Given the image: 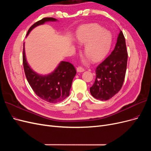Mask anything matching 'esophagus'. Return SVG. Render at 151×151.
Instances as JSON below:
<instances>
[{"label":"esophagus","mask_w":151,"mask_h":151,"mask_svg":"<svg viewBox=\"0 0 151 151\" xmlns=\"http://www.w3.org/2000/svg\"><path fill=\"white\" fill-rule=\"evenodd\" d=\"M76 71H77V72L81 73V72H83L85 71V70H84V68H83L82 67L79 66V67H78L77 68H76Z\"/></svg>","instance_id":"1"}]
</instances>
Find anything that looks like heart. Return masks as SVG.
<instances>
[{"instance_id":"1","label":"heart","mask_w":151,"mask_h":151,"mask_svg":"<svg viewBox=\"0 0 151 151\" xmlns=\"http://www.w3.org/2000/svg\"><path fill=\"white\" fill-rule=\"evenodd\" d=\"M75 41L83 45V51L86 55L83 62L99 61L108 55L111 45V32L97 24H84L77 29L75 34Z\"/></svg>"}]
</instances>
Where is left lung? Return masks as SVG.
Instances as JSON below:
<instances>
[{"mask_svg": "<svg viewBox=\"0 0 151 151\" xmlns=\"http://www.w3.org/2000/svg\"><path fill=\"white\" fill-rule=\"evenodd\" d=\"M127 58L125 40L120 31L114 51L96 68L95 81L90 88L94 98L108 100L120 91L125 79Z\"/></svg>", "mask_w": 151, "mask_h": 151, "instance_id": "1", "label": "left lung"}]
</instances>
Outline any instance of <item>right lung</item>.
<instances>
[{
  "instance_id": "add662e5",
  "label": "right lung",
  "mask_w": 151,
  "mask_h": 151,
  "mask_svg": "<svg viewBox=\"0 0 151 151\" xmlns=\"http://www.w3.org/2000/svg\"><path fill=\"white\" fill-rule=\"evenodd\" d=\"M52 17H45L35 23L29 29L27 36L36 27L47 22H56ZM23 66L27 81L35 93L50 103H57L70 95L73 80L76 73L75 67L69 62L61 61L55 70L47 75H40L34 71L27 61L25 48H23Z\"/></svg>"
}]
</instances>
